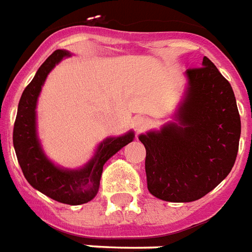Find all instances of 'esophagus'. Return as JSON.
Returning a JSON list of instances; mask_svg holds the SVG:
<instances>
[{"label": "esophagus", "instance_id": "1", "mask_svg": "<svg viewBox=\"0 0 252 252\" xmlns=\"http://www.w3.org/2000/svg\"><path fill=\"white\" fill-rule=\"evenodd\" d=\"M132 124H133L134 130L139 133V132H141V130H144L147 128L148 120L145 118H143V116H136V118H133V120H132Z\"/></svg>", "mask_w": 252, "mask_h": 252}]
</instances>
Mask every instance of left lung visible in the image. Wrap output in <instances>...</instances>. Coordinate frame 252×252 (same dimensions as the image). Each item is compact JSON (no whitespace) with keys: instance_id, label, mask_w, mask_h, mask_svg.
Returning a JSON list of instances; mask_svg holds the SVG:
<instances>
[{"instance_id":"1","label":"left lung","mask_w":252,"mask_h":252,"mask_svg":"<svg viewBox=\"0 0 252 252\" xmlns=\"http://www.w3.org/2000/svg\"><path fill=\"white\" fill-rule=\"evenodd\" d=\"M185 92L173 122L139 136L147 149L148 190L168 202L202 198L233 169L241 118L230 83L209 58L185 71Z\"/></svg>"}]
</instances>
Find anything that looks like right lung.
Masks as SVG:
<instances>
[{
  "mask_svg": "<svg viewBox=\"0 0 252 252\" xmlns=\"http://www.w3.org/2000/svg\"><path fill=\"white\" fill-rule=\"evenodd\" d=\"M67 50H57L46 59L28 87L22 92L13 130V144L19 166L30 185L50 198L66 205L87 203L99 191L103 166L123 147L133 141L134 132L107 137L96 147L87 164L78 169L59 166L50 160L42 148L36 130V104L47 75L64 58Z\"/></svg>",
  "mask_w": 252,
  "mask_h": 252,
  "instance_id": "add662e5",
  "label": "right lung"
}]
</instances>
